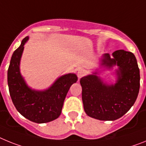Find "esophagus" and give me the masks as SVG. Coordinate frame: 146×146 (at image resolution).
<instances>
[{
  "instance_id": "1",
  "label": "esophagus",
  "mask_w": 146,
  "mask_h": 146,
  "mask_svg": "<svg viewBox=\"0 0 146 146\" xmlns=\"http://www.w3.org/2000/svg\"><path fill=\"white\" fill-rule=\"evenodd\" d=\"M86 74V70L84 69H79L77 72V76H78V79L83 77L84 75Z\"/></svg>"
}]
</instances>
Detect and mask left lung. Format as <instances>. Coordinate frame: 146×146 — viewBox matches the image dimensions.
Segmentation results:
<instances>
[{"mask_svg":"<svg viewBox=\"0 0 146 146\" xmlns=\"http://www.w3.org/2000/svg\"><path fill=\"white\" fill-rule=\"evenodd\" d=\"M103 56L102 64L118 66L115 85H106L93 75L81 78L84 109L88 116L101 120H115L131 109L140 90V70L131 52L117 50Z\"/></svg>","mask_w":146,"mask_h":146,"instance_id":"left-lung-1","label":"left lung"}]
</instances>
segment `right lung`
Here are the masks:
<instances>
[{"instance_id": "obj_1", "label": "right lung", "mask_w": 146, "mask_h": 146, "mask_svg": "<svg viewBox=\"0 0 146 146\" xmlns=\"http://www.w3.org/2000/svg\"><path fill=\"white\" fill-rule=\"evenodd\" d=\"M28 40L29 36L24 38L12 56L7 73L9 90L15 108L23 117L35 123H44L59 117L67 93L70 86L76 82L77 76L73 73L64 75L45 91L29 88L20 72V58Z\"/></svg>"}]
</instances>
